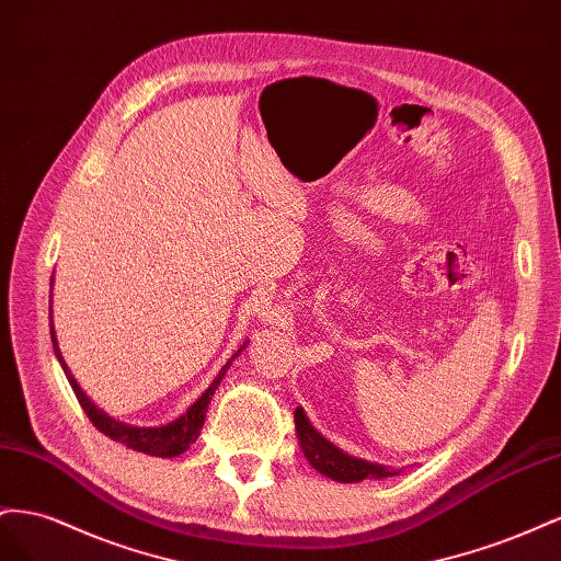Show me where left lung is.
<instances>
[{
    "mask_svg": "<svg viewBox=\"0 0 561 561\" xmlns=\"http://www.w3.org/2000/svg\"><path fill=\"white\" fill-rule=\"evenodd\" d=\"M294 419H296V435H298L300 449L317 472H322V474L335 479V482H343V484H355V482H362V479H366V477L382 479V477L399 474L397 470H390L386 466H376V462L362 460V458H355V456L341 451L339 446H333L329 439L319 435V432L310 425L306 411H302L300 407L296 409Z\"/></svg>",
    "mask_w": 561,
    "mask_h": 561,
    "instance_id": "left-lung-1",
    "label": "left lung"
}]
</instances>
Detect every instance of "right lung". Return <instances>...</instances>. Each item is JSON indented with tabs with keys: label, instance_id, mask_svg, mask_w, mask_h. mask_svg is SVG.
Segmentation results:
<instances>
[{
	"label": "right lung",
	"instance_id": "add662e5",
	"mask_svg": "<svg viewBox=\"0 0 561 561\" xmlns=\"http://www.w3.org/2000/svg\"><path fill=\"white\" fill-rule=\"evenodd\" d=\"M51 284H54V279H51ZM51 341H54V352H56V357H58V362H60V366H62V371H66V376H68V380H70V386H72V390H75V394H77V399H79V404H82L84 413L89 415V421H91L95 427H99L105 437L115 439V442H119V444H124V446H129V449H134V451L148 454V456H159V458L181 456L183 451L190 449L192 444L197 442L199 432H202V425H204V419H206V411H209V402H211V397H214L216 388L220 386L222 376L228 374V369H230V364L234 362V357L249 345V341H247L242 347H239V350L234 352V355L228 359V364L222 366V369L218 371V376L214 378L211 386L206 388V390L202 392V397L197 399V402L192 404L183 415H179V419L167 423V425H159V427H136V425H126V423H119V421H115V419H110V415L103 413L99 407H95V404L91 402V399L82 392V388L77 386L75 376L70 374L68 364H66V359H62L60 350H58L56 331H54V319H51Z\"/></svg>",
	"mask_w": 561,
	"mask_h": 561
}]
</instances>
